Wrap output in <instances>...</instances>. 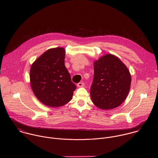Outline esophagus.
<instances>
[{
    "label": "esophagus",
    "instance_id": "34e87169",
    "mask_svg": "<svg viewBox=\"0 0 158 158\" xmlns=\"http://www.w3.org/2000/svg\"><path fill=\"white\" fill-rule=\"evenodd\" d=\"M77 86L79 87H84V82H79V83L77 84Z\"/></svg>",
    "mask_w": 158,
    "mask_h": 158
}]
</instances>
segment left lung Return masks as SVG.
I'll use <instances>...</instances> for the list:
<instances>
[{
  "label": "left lung",
  "mask_w": 158,
  "mask_h": 158,
  "mask_svg": "<svg viewBox=\"0 0 158 158\" xmlns=\"http://www.w3.org/2000/svg\"><path fill=\"white\" fill-rule=\"evenodd\" d=\"M131 82L127 67L116 56L106 54L94 62L91 100L101 109L116 108L127 98Z\"/></svg>",
  "instance_id": "8db88e82"
}]
</instances>
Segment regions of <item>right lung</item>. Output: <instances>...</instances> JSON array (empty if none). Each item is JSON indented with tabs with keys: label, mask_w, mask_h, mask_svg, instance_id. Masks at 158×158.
Returning <instances> with one entry per match:
<instances>
[{
	"label": "right lung",
	"mask_w": 158,
	"mask_h": 158,
	"mask_svg": "<svg viewBox=\"0 0 158 158\" xmlns=\"http://www.w3.org/2000/svg\"><path fill=\"white\" fill-rule=\"evenodd\" d=\"M65 54L63 48L50 49L31 67L33 93L39 101L49 107H60L69 102L76 89L64 65Z\"/></svg>",
	"instance_id": "1"
}]
</instances>
